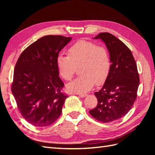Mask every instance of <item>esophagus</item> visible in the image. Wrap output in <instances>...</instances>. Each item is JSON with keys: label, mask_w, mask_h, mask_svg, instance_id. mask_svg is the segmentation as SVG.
<instances>
[{"label": "esophagus", "mask_w": 155, "mask_h": 155, "mask_svg": "<svg viewBox=\"0 0 155 155\" xmlns=\"http://www.w3.org/2000/svg\"><path fill=\"white\" fill-rule=\"evenodd\" d=\"M78 95L79 97H81V98H84V97H85L87 96V94H83V93H81V94H78Z\"/></svg>", "instance_id": "esophagus-1"}]
</instances>
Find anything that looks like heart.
<instances>
[{
    "label": "heart",
    "mask_w": 155,
    "mask_h": 155,
    "mask_svg": "<svg viewBox=\"0 0 155 155\" xmlns=\"http://www.w3.org/2000/svg\"><path fill=\"white\" fill-rule=\"evenodd\" d=\"M57 65L59 74L66 81L72 79L76 67H79L81 76L67 84V89L71 93H83L89 91L94 83H104L109 74L111 62L106 48L81 40L68 48V56H58Z\"/></svg>",
    "instance_id": "b5f03b06"
}]
</instances>
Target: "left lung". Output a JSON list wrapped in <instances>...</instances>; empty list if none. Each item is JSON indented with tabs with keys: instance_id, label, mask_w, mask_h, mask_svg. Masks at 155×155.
<instances>
[{
	"instance_id": "1",
	"label": "left lung",
	"mask_w": 155,
	"mask_h": 155,
	"mask_svg": "<svg viewBox=\"0 0 155 155\" xmlns=\"http://www.w3.org/2000/svg\"><path fill=\"white\" fill-rule=\"evenodd\" d=\"M100 38L109 52L111 67L101 89L94 93L98 104L89 110L91 115L102 123H110L124 117L137 97L139 75L130 50L110 33L101 32Z\"/></svg>"
}]
</instances>
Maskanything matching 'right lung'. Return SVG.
<instances>
[{
  "label": "right lung",
  "instance_id": "1",
  "mask_svg": "<svg viewBox=\"0 0 155 155\" xmlns=\"http://www.w3.org/2000/svg\"><path fill=\"white\" fill-rule=\"evenodd\" d=\"M72 37L47 35L23 51L16 62L11 87L18 109L28 123L42 127L60 117L67 95L58 77L57 58Z\"/></svg>",
  "mask_w": 155,
  "mask_h": 155
}]
</instances>
